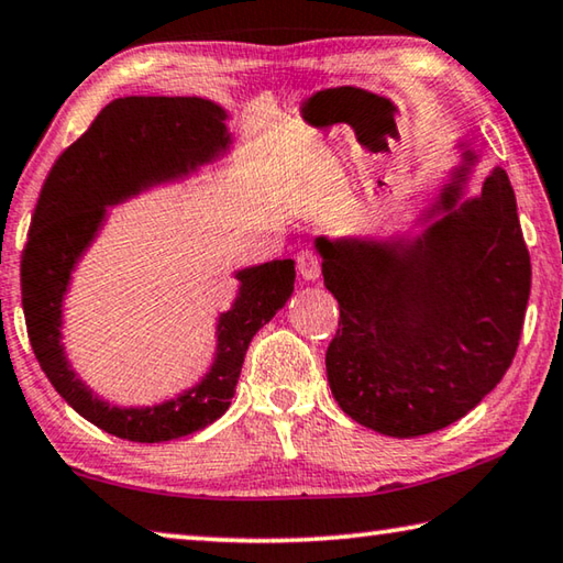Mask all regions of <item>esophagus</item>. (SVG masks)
Masks as SVG:
<instances>
[{
  "instance_id": "34e87169",
  "label": "esophagus",
  "mask_w": 563,
  "mask_h": 563,
  "mask_svg": "<svg viewBox=\"0 0 563 563\" xmlns=\"http://www.w3.org/2000/svg\"><path fill=\"white\" fill-rule=\"evenodd\" d=\"M297 264H299V274L303 276V279H307V282L319 279V274H321V262H319V256H317V254H313V252H301Z\"/></svg>"
}]
</instances>
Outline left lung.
<instances>
[{
	"label": "left lung",
	"mask_w": 563,
	"mask_h": 563,
	"mask_svg": "<svg viewBox=\"0 0 563 563\" xmlns=\"http://www.w3.org/2000/svg\"><path fill=\"white\" fill-rule=\"evenodd\" d=\"M460 183L465 173L416 240H317L341 309L327 351L331 393L383 435L418 438L465 418L519 346L531 262L515 190L501 167L467 200Z\"/></svg>",
	"instance_id": "1"
}]
</instances>
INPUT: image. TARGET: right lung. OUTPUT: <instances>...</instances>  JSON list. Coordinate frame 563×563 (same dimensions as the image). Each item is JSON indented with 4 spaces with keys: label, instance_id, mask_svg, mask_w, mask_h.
I'll use <instances>...</instances> for the list:
<instances>
[{
    "label": "right lung",
    "instance_id": "obj_1",
    "mask_svg": "<svg viewBox=\"0 0 563 563\" xmlns=\"http://www.w3.org/2000/svg\"><path fill=\"white\" fill-rule=\"evenodd\" d=\"M227 113L195 96H125L108 103L91 128L58 155L38 195L22 254V307L38 366L78 416L115 438L167 442L224 416L250 341L294 291V262L274 260L236 272L240 291L217 321L210 373L153 408H118L96 398L68 366L62 346V303L86 246L101 230L106 207L147 187L183 177L230 147Z\"/></svg>",
    "mask_w": 563,
    "mask_h": 563
}]
</instances>
